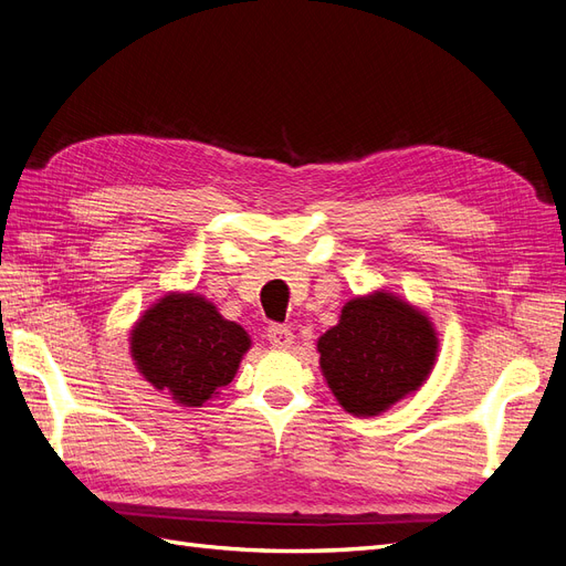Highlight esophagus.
<instances>
[{
	"mask_svg": "<svg viewBox=\"0 0 566 566\" xmlns=\"http://www.w3.org/2000/svg\"><path fill=\"white\" fill-rule=\"evenodd\" d=\"M266 339L271 342L273 347L279 349H287L290 345H293V331H290V325H283V323H271L266 328Z\"/></svg>",
	"mask_w": 566,
	"mask_h": 566,
	"instance_id": "esophagus-1",
	"label": "esophagus"
}]
</instances>
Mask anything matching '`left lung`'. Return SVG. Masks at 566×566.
I'll return each instance as SVG.
<instances>
[{"label":"left lung","instance_id":"8db88e82","mask_svg":"<svg viewBox=\"0 0 566 566\" xmlns=\"http://www.w3.org/2000/svg\"><path fill=\"white\" fill-rule=\"evenodd\" d=\"M321 370L354 416H378L416 391L437 358L432 323L389 293L356 297L318 339Z\"/></svg>","mask_w":566,"mask_h":566}]
</instances>
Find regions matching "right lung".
<instances>
[{
  "instance_id": "1",
  "label": "right lung",
  "mask_w": 566,
  "mask_h": 566,
  "mask_svg": "<svg viewBox=\"0 0 566 566\" xmlns=\"http://www.w3.org/2000/svg\"><path fill=\"white\" fill-rule=\"evenodd\" d=\"M250 349L241 325L221 318L196 295H167L132 333V356L144 378L184 406H202L227 387Z\"/></svg>"
}]
</instances>
